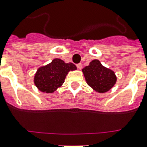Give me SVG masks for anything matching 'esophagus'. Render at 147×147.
<instances>
[{"label":"esophagus","instance_id":"obj_1","mask_svg":"<svg viewBox=\"0 0 147 147\" xmlns=\"http://www.w3.org/2000/svg\"><path fill=\"white\" fill-rule=\"evenodd\" d=\"M76 66H77V68H78V69H80V70L81 68H82V67H83L82 66V63H78Z\"/></svg>","mask_w":147,"mask_h":147}]
</instances>
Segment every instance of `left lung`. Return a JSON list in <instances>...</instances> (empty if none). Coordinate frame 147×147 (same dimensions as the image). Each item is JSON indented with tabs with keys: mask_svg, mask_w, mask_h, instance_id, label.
I'll list each match as a JSON object with an SVG mask.
<instances>
[{
	"mask_svg": "<svg viewBox=\"0 0 147 147\" xmlns=\"http://www.w3.org/2000/svg\"><path fill=\"white\" fill-rule=\"evenodd\" d=\"M82 71L88 85L100 93L109 91L116 82L114 71L102 66L98 59L92 60Z\"/></svg>",
	"mask_w": 147,
	"mask_h": 147,
	"instance_id": "8db88e82",
	"label": "left lung"
}]
</instances>
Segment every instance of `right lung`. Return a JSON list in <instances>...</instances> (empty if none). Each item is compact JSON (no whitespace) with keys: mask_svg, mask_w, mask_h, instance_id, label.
Here are the masks:
<instances>
[{"mask_svg":"<svg viewBox=\"0 0 147 147\" xmlns=\"http://www.w3.org/2000/svg\"><path fill=\"white\" fill-rule=\"evenodd\" d=\"M76 69V66L72 63H66L62 59H54L52 63L38 69L34 83L42 92L52 93L63 84L68 71Z\"/></svg>","mask_w":147,"mask_h":147,"instance_id":"1","label":"right lung"}]
</instances>
